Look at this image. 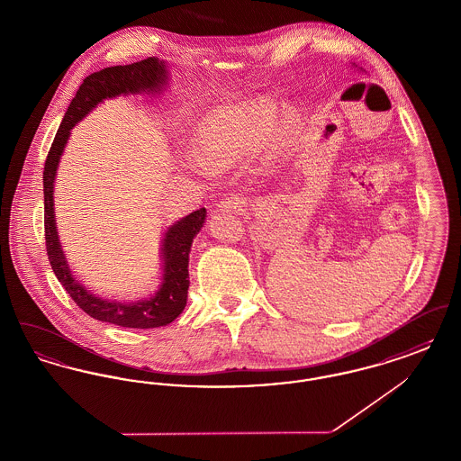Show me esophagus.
<instances>
[{"label": "esophagus", "mask_w": 461, "mask_h": 461, "mask_svg": "<svg viewBox=\"0 0 461 461\" xmlns=\"http://www.w3.org/2000/svg\"><path fill=\"white\" fill-rule=\"evenodd\" d=\"M243 205H245L243 198L228 197L224 198L218 207H220V211H222V212H239Z\"/></svg>", "instance_id": "esophagus-1"}]
</instances>
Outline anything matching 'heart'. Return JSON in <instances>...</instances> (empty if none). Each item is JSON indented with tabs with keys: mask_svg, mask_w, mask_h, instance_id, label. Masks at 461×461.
Returning a JSON list of instances; mask_svg holds the SVG:
<instances>
[{
	"mask_svg": "<svg viewBox=\"0 0 461 461\" xmlns=\"http://www.w3.org/2000/svg\"><path fill=\"white\" fill-rule=\"evenodd\" d=\"M269 124L271 113L259 104L214 110L198 126V149L211 164L224 166L258 145Z\"/></svg>",
	"mask_w": 461,
	"mask_h": 461,
	"instance_id": "heart-1",
	"label": "heart"
}]
</instances>
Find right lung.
I'll list each match as a JSON object with an SVG mask.
<instances>
[{
  "label": "right lung",
  "mask_w": 461,
  "mask_h": 461,
  "mask_svg": "<svg viewBox=\"0 0 461 461\" xmlns=\"http://www.w3.org/2000/svg\"><path fill=\"white\" fill-rule=\"evenodd\" d=\"M167 79L164 62L155 57L134 62L130 66H115L93 72L79 86L67 109L64 121L55 134L50 152L44 162V240L46 254L51 269L59 282L66 288L72 301L81 307L91 318L105 321L110 325L126 329H157L166 327L181 314L186 306L188 297V254L194 237L197 235L205 221V209L200 207L186 218L177 221L164 237L162 256H164V282L155 297L149 301H138L132 304L105 301L89 294L70 273L66 256L62 252L53 214V181L59 167V160L66 147L70 130L105 98H112L122 93L155 91L164 86Z\"/></svg>",
  "instance_id": "right-lung-1"
}]
</instances>
